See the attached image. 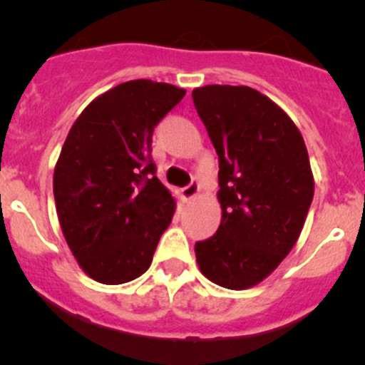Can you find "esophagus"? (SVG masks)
<instances>
[{"instance_id": "esophagus-1", "label": "esophagus", "mask_w": 365, "mask_h": 365, "mask_svg": "<svg viewBox=\"0 0 365 365\" xmlns=\"http://www.w3.org/2000/svg\"><path fill=\"white\" fill-rule=\"evenodd\" d=\"M197 192H200V182H197V180H192V182H190L187 187H183L182 190L185 200H192V197L197 196Z\"/></svg>"}]
</instances>
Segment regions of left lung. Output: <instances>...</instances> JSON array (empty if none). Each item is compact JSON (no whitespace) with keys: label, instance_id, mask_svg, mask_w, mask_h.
I'll use <instances>...</instances> for the list:
<instances>
[{"label":"left lung","instance_id":"obj_1","mask_svg":"<svg viewBox=\"0 0 365 365\" xmlns=\"http://www.w3.org/2000/svg\"><path fill=\"white\" fill-rule=\"evenodd\" d=\"M192 101L219 155L222 220L194 251L201 274L227 289H247L297 244L314 180L304 138L275 102L249 86L208 84Z\"/></svg>","mask_w":365,"mask_h":365}]
</instances>
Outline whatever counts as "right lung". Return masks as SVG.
<instances>
[{"label":"right lung","mask_w":365,"mask_h":365,"mask_svg":"<svg viewBox=\"0 0 365 365\" xmlns=\"http://www.w3.org/2000/svg\"><path fill=\"white\" fill-rule=\"evenodd\" d=\"M185 90L135 79L86 106L54 168L58 219L79 267L102 284L145 274L175 200L157 178L153 128Z\"/></svg>","instance_id":"obj_1"}]
</instances>
